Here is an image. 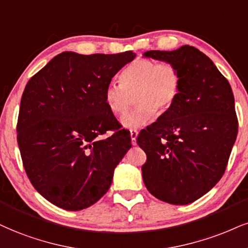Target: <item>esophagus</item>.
Returning a JSON list of instances; mask_svg holds the SVG:
<instances>
[{
    "mask_svg": "<svg viewBox=\"0 0 248 248\" xmlns=\"http://www.w3.org/2000/svg\"><path fill=\"white\" fill-rule=\"evenodd\" d=\"M130 136H131V141H132V145L136 146L137 145V137H138V131L131 130Z\"/></svg>",
    "mask_w": 248,
    "mask_h": 248,
    "instance_id": "esophagus-1",
    "label": "esophagus"
}]
</instances>
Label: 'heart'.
<instances>
[{"instance_id":"heart-1","label":"heart","mask_w":248,"mask_h":248,"mask_svg":"<svg viewBox=\"0 0 248 248\" xmlns=\"http://www.w3.org/2000/svg\"><path fill=\"white\" fill-rule=\"evenodd\" d=\"M179 70L172 63H156L138 59L125 68L119 76V84L111 82L105 90V102L112 115L123 116L136 96L137 107L124 116L122 124L127 129L142 127L156 114L167 111L178 97Z\"/></svg>"}]
</instances>
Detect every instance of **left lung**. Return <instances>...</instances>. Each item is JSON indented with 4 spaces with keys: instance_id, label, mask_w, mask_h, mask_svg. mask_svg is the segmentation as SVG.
<instances>
[{
    "instance_id": "1",
    "label": "left lung",
    "mask_w": 248,
    "mask_h": 248,
    "mask_svg": "<svg viewBox=\"0 0 248 248\" xmlns=\"http://www.w3.org/2000/svg\"><path fill=\"white\" fill-rule=\"evenodd\" d=\"M143 56L172 63L182 77L176 102L137 138L147 155L143 183L164 202L188 204L217 184L227 168L238 133L233 93L213 61L192 46Z\"/></svg>"
}]
</instances>
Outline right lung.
Here are the masks:
<instances>
[{"mask_svg":"<svg viewBox=\"0 0 248 248\" xmlns=\"http://www.w3.org/2000/svg\"><path fill=\"white\" fill-rule=\"evenodd\" d=\"M132 51L80 55L64 51L27 82L20 101L17 141L27 177L55 206L81 210L99 201L131 137L105 102V90ZM115 133L101 140L107 130Z\"/></svg>","mask_w":248,"mask_h":248,"instance_id":"add662e5","label":"right lung"}]
</instances>
